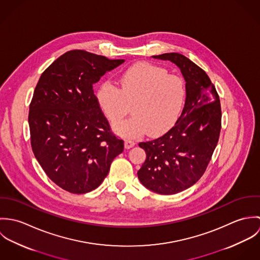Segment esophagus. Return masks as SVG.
Returning a JSON list of instances; mask_svg holds the SVG:
<instances>
[{
	"instance_id": "34e87169",
	"label": "esophagus",
	"mask_w": 260,
	"mask_h": 260,
	"mask_svg": "<svg viewBox=\"0 0 260 260\" xmlns=\"http://www.w3.org/2000/svg\"><path fill=\"white\" fill-rule=\"evenodd\" d=\"M134 145H135V142L133 140H131V139H126L125 140V148H132Z\"/></svg>"
}]
</instances>
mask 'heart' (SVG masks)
I'll return each mask as SVG.
<instances>
[{
    "label": "heart",
    "instance_id": "b5f03b06",
    "mask_svg": "<svg viewBox=\"0 0 260 260\" xmlns=\"http://www.w3.org/2000/svg\"><path fill=\"white\" fill-rule=\"evenodd\" d=\"M120 89L110 83L97 92L100 108L112 124L121 122L130 112L134 116L117 125L116 131L126 137H138L148 131L158 136L177 121L185 100L183 80L160 66L139 63L129 68L119 80Z\"/></svg>",
    "mask_w": 260,
    "mask_h": 260
}]
</instances>
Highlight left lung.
<instances>
[{"label":"left lung","mask_w":260,"mask_h":260,"mask_svg":"<svg viewBox=\"0 0 260 260\" xmlns=\"http://www.w3.org/2000/svg\"><path fill=\"white\" fill-rule=\"evenodd\" d=\"M176 64L186 81L183 111L161 137L140 142L146 160L137 172L141 183L159 194H175L195 184L206 171L221 130V105L203 69L178 53L153 56Z\"/></svg>","instance_id":"left-lung-1"}]
</instances>
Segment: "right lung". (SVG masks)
<instances>
[{
	"mask_svg": "<svg viewBox=\"0 0 260 260\" xmlns=\"http://www.w3.org/2000/svg\"><path fill=\"white\" fill-rule=\"evenodd\" d=\"M123 62L72 50L55 60L38 81L28 118L32 150L47 176L70 193L96 189L124 150L93 89Z\"/></svg>",
	"mask_w": 260,
	"mask_h": 260,
	"instance_id": "1",
	"label": "right lung"
}]
</instances>
